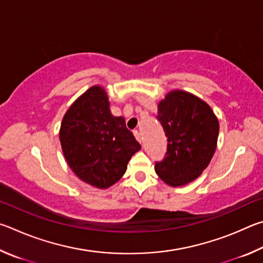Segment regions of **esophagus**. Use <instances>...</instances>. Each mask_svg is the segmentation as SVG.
Here are the masks:
<instances>
[{"mask_svg": "<svg viewBox=\"0 0 263 263\" xmlns=\"http://www.w3.org/2000/svg\"><path fill=\"white\" fill-rule=\"evenodd\" d=\"M134 135H135V137H136V140L140 142L141 143V135H140V133H139V130H135L134 132Z\"/></svg>", "mask_w": 263, "mask_h": 263, "instance_id": "esophagus-1", "label": "esophagus"}]
</instances>
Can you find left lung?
Masks as SVG:
<instances>
[{"label":"left lung","mask_w":263,"mask_h":263,"mask_svg":"<svg viewBox=\"0 0 263 263\" xmlns=\"http://www.w3.org/2000/svg\"><path fill=\"white\" fill-rule=\"evenodd\" d=\"M157 119L167 137V153L156 173L172 187L194 181L208 167L217 146L218 119L195 95L172 90L158 104Z\"/></svg>","instance_id":"8db88e82"}]
</instances>
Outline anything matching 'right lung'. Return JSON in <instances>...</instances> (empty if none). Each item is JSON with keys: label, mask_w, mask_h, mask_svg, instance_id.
Segmentation results:
<instances>
[{"label": "right lung", "mask_w": 263, "mask_h": 263, "mask_svg": "<svg viewBox=\"0 0 263 263\" xmlns=\"http://www.w3.org/2000/svg\"><path fill=\"white\" fill-rule=\"evenodd\" d=\"M59 136L72 172L100 190L118 182L132 156L141 149L124 119L110 113L107 92L100 85L91 86L73 101Z\"/></svg>", "instance_id": "1"}]
</instances>
